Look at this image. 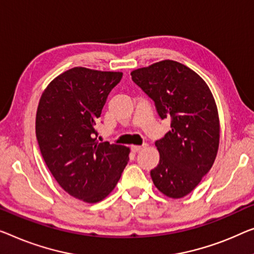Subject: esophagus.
<instances>
[{
  "label": "esophagus",
  "mask_w": 254,
  "mask_h": 254,
  "mask_svg": "<svg viewBox=\"0 0 254 254\" xmlns=\"http://www.w3.org/2000/svg\"><path fill=\"white\" fill-rule=\"evenodd\" d=\"M143 147H145V145L143 146H131V150L133 151V153H138V151L141 150Z\"/></svg>",
  "instance_id": "1"
}]
</instances>
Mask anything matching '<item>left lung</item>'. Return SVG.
<instances>
[{
    "label": "left lung",
    "instance_id": "1",
    "mask_svg": "<svg viewBox=\"0 0 254 254\" xmlns=\"http://www.w3.org/2000/svg\"><path fill=\"white\" fill-rule=\"evenodd\" d=\"M131 76L154 101L161 119L171 120V130L155 142L160 163L150 171L153 183L168 197H184L217 156L220 124L214 98L198 74L173 60L139 68Z\"/></svg>",
    "mask_w": 254,
    "mask_h": 254
}]
</instances>
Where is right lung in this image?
<instances>
[{"mask_svg":"<svg viewBox=\"0 0 254 254\" xmlns=\"http://www.w3.org/2000/svg\"><path fill=\"white\" fill-rule=\"evenodd\" d=\"M121 71L74 67L41 96L36 138L57 183L75 198L97 203L111 194L128 162L130 148L99 142L97 123Z\"/></svg>","mask_w":254,"mask_h":254,"instance_id":"right-lung-1","label":"right lung"}]
</instances>
